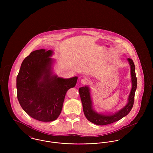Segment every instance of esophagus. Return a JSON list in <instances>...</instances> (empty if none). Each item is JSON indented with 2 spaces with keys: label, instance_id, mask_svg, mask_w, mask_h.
Returning a JSON list of instances; mask_svg holds the SVG:
<instances>
[{
  "label": "esophagus",
  "instance_id": "34e87169",
  "mask_svg": "<svg viewBox=\"0 0 153 153\" xmlns=\"http://www.w3.org/2000/svg\"><path fill=\"white\" fill-rule=\"evenodd\" d=\"M81 82L82 84H86L88 82V81L87 79L85 78H83V79H81Z\"/></svg>",
  "mask_w": 153,
  "mask_h": 153
}]
</instances>
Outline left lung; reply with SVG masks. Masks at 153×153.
<instances>
[{"instance_id":"8db88e82","label":"left lung","mask_w":153,"mask_h":153,"mask_svg":"<svg viewBox=\"0 0 153 153\" xmlns=\"http://www.w3.org/2000/svg\"><path fill=\"white\" fill-rule=\"evenodd\" d=\"M127 61L131 69L130 72L132 83L131 91L128 98L127 104L123 108L115 112V113L104 114L96 112L93 108L90 88L88 86L79 88V93L82 104L83 111L85 117L90 122L98 126L108 125L121 120L125 116L127 115L131 111L134 104L135 92L137 85V80L135 75V68L133 61L130 58H128Z\"/></svg>"}]
</instances>
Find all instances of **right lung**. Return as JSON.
<instances>
[{
  "label": "right lung",
  "instance_id": "1",
  "mask_svg": "<svg viewBox=\"0 0 153 153\" xmlns=\"http://www.w3.org/2000/svg\"><path fill=\"white\" fill-rule=\"evenodd\" d=\"M53 51L32 52L23 61L16 78L17 97L22 108L32 118L43 122L58 118L66 93L74 87L77 76L65 79L54 74Z\"/></svg>",
  "mask_w": 153,
  "mask_h": 153
}]
</instances>
